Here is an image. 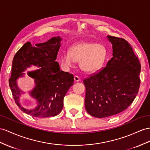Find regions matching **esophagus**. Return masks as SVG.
Listing matches in <instances>:
<instances>
[{
	"instance_id": "obj_1",
	"label": "esophagus",
	"mask_w": 150,
	"mask_h": 150,
	"mask_svg": "<svg viewBox=\"0 0 150 150\" xmlns=\"http://www.w3.org/2000/svg\"><path fill=\"white\" fill-rule=\"evenodd\" d=\"M74 80H75V82H79L80 81V77L78 76H74Z\"/></svg>"
}]
</instances>
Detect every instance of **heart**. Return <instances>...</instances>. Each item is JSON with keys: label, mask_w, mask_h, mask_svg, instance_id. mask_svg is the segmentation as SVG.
Returning <instances> with one entry per match:
<instances>
[{"label": "heart", "mask_w": 150, "mask_h": 150, "mask_svg": "<svg viewBox=\"0 0 150 150\" xmlns=\"http://www.w3.org/2000/svg\"><path fill=\"white\" fill-rule=\"evenodd\" d=\"M106 55V49L103 45L81 41L73 44L70 51L63 54L61 62L64 68H70L75 61H79L80 67L83 71L92 74L101 68Z\"/></svg>", "instance_id": "obj_1"}]
</instances>
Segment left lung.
Instances as JSON below:
<instances>
[{"instance_id": "left-lung-1", "label": "left lung", "mask_w": 150, "mask_h": 150, "mask_svg": "<svg viewBox=\"0 0 150 150\" xmlns=\"http://www.w3.org/2000/svg\"><path fill=\"white\" fill-rule=\"evenodd\" d=\"M112 44L113 57L105 68L83 80L88 113L105 118L127 108L140 86L141 64L132 47L124 38L107 35Z\"/></svg>"}]
</instances>
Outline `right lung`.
Segmentation results:
<instances>
[{"instance_id":"add662e5","label":"right lung","mask_w":150,"mask_h":150,"mask_svg":"<svg viewBox=\"0 0 150 150\" xmlns=\"http://www.w3.org/2000/svg\"><path fill=\"white\" fill-rule=\"evenodd\" d=\"M61 40L62 38L58 36L52 37L44 43L32 44L28 42L13 58L9 87L19 108L32 117L45 118L58 115L63 109L64 96L74 84V75L61 71L59 63L56 61ZM32 66L39 68L27 73L35 83L29 93L36 101L37 105L28 109L21 105L20 98L25 93L18 87L17 80L24 77V71Z\"/></svg>"}]
</instances>
